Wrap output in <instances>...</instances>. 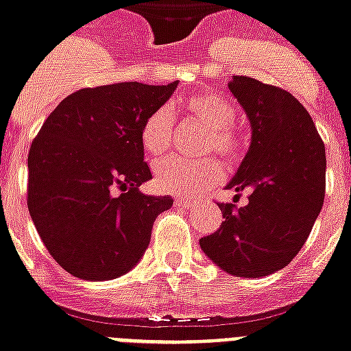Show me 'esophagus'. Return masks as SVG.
<instances>
[{
	"mask_svg": "<svg viewBox=\"0 0 351 351\" xmlns=\"http://www.w3.org/2000/svg\"><path fill=\"white\" fill-rule=\"evenodd\" d=\"M175 205H176V207H182V209H189V207H193V205H195V202H193V200H182V198H176Z\"/></svg>",
	"mask_w": 351,
	"mask_h": 351,
	"instance_id": "esophagus-1",
	"label": "esophagus"
}]
</instances>
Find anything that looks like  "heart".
<instances>
[{"label":"heart","instance_id":"1","mask_svg":"<svg viewBox=\"0 0 351 351\" xmlns=\"http://www.w3.org/2000/svg\"><path fill=\"white\" fill-rule=\"evenodd\" d=\"M182 110L191 121L209 128L205 136L204 153L216 151L227 162L238 160L243 153V136L234 128V104L215 92H202L187 97L182 102ZM175 121L166 108L155 110L146 117L141 128V146L149 156H162L167 153L173 141ZM223 171L215 158L184 160L167 158L155 169V182L158 189L169 195L191 196L204 193L221 180Z\"/></svg>","mask_w":351,"mask_h":351}]
</instances>
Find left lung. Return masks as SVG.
Here are the masks:
<instances>
[{"label": "left lung", "instance_id": "8db88e82", "mask_svg": "<svg viewBox=\"0 0 351 351\" xmlns=\"http://www.w3.org/2000/svg\"><path fill=\"white\" fill-rule=\"evenodd\" d=\"M229 90L252 128V142L227 189L249 204H218L220 229L200 240L204 254L236 278H261L295 258L321 213L326 153L312 117L283 88L234 75Z\"/></svg>", "mask_w": 351, "mask_h": 351}]
</instances>
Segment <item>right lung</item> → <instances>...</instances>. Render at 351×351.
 <instances>
[{"label": "right lung", "instance_id": "1", "mask_svg": "<svg viewBox=\"0 0 351 351\" xmlns=\"http://www.w3.org/2000/svg\"><path fill=\"white\" fill-rule=\"evenodd\" d=\"M167 86L82 88L48 115L28 153V213L50 256L75 278L106 281L146 252L171 196L141 193L151 171L141 128L169 101Z\"/></svg>", "mask_w": 351, "mask_h": 351}]
</instances>
